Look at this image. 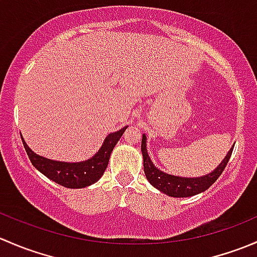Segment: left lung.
<instances>
[{
    "instance_id": "1",
    "label": "left lung",
    "mask_w": 257,
    "mask_h": 257,
    "mask_svg": "<svg viewBox=\"0 0 257 257\" xmlns=\"http://www.w3.org/2000/svg\"><path fill=\"white\" fill-rule=\"evenodd\" d=\"M234 145L230 148V150L225 155L224 159L221 160V163L209 174L196 178L177 177V175L162 172L153 164L147 150V137L143 134V138H142V154H143L145 177L155 189L167 194V195L173 196V198H189V196L196 195V194L208 190L210 186L217 180V178L221 175L225 167L229 163Z\"/></svg>"
}]
</instances>
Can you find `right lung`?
Wrapping results in <instances>:
<instances>
[{
	"label": "right lung",
	"mask_w": 257,
	"mask_h": 257,
	"mask_svg": "<svg viewBox=\"0 0 257 257\" xmlns=\"http://www.w3.org/2000/svg\"><path fill=\"white\" fill-rule=\"evenodd\" d=\"M126 128L128 126H124L120 131L114 132V133H110L109 136L105 137L102 147L92 158L76 163L58 162V160H52L41 157L28 147L22 137L21 138H22L23 147L27 152L31 163L33 164V167H36L38 172H41L48 179L64 186V188L82 189L97 183L102 178L108 167V162H109L114 147L118 143Z\"/></svg>",
	"instance_id": "obj_1"
}]
</instances>
